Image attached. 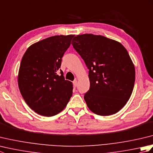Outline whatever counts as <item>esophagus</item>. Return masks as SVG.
Segmentation results:
<instances>
[{
    "label": "esophagus",
    "instance_id": "esophagus-1",
    "mask_svg": "<svg viewBox=\"0 0 153 153\" xmlns=\"http://www.w3.org/2000/svg\"><path fill=\"white\" fill-rule=\"evenodd\" d=\"M73 83H74V87H77V81L76 79L74 80V82H73Z\"/></svg>",
    "mask_w": 153,
    "mask_h": 153
}]
</instances>
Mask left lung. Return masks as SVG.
<instances>
[{
    "label": "left lung",
    "mask_w": 153,
    "mask_h": 153,
    "mask_svg": "<svg viewBox=\"0 0 153 153\" xmlns=\"http://www.w3.org/2000/svg\"><path fill=\"white\" fill-rule=\"evenodd\" d=\"M71 44L89 69L90 88L84 95L88 108L100 116L118 112L130 98L135 79L134 65L126 48L93 34L77 35Z\"/></svg>",
    "instance_id": "obj_1"
}]
</instances>
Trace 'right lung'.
<instances>
[{"mask_svg": "<svg viewBox=\"0 0 153 153\" xmlns=\"http://www.w3.org/2000/svg\"><path fill=\"white\" fill-rule=\"evenodd\" d=\"M74 35H55L31 45L21 61L19 91L27 105L41 116L60 112L72 95L73 85L60 70L62 58ZM61 70V74L57 72Z\"/></svg>", "mask_w": 153, "mask_h": 153, "instance_id": "right-lung-1", "label": "right lung"}]
</instances>
